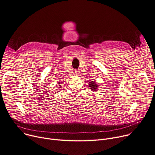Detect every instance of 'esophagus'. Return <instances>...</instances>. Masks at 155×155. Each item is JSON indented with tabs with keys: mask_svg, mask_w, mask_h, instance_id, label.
I'll return each instance as SVG.
<instances>
[{
	"mask_svg": "<svg viewBox=\"0 0 155 155\" xmlns=\"http://www.w3.org/2000/svg\"><path fill=\"white\" fill-rule=\"evenodd\" d=\"M74 75H75L77 76V75H78L80 74V72H79L78 71H77V70H76V71H74Z\"/></svg>",
	"mask_w": 155,
	"mask_h": 155,
	"instance_id": "1",
	"label": "esophagus"
}]
</instances>
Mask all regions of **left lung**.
<instances>
[{
  "label": "left lung",
  "instance_id": "left-lung-1",
  "mask_svg": "<svg viewBox=\"0 0 155 155\" xmlns=\"http://www.w3.org/2000/svg\"><path fill=\"white\" fill-rule=\"evenodd\" d=\"M90 81L88 83V87H90V89L91 90L93 91H97L98 89V85L96 82V81H93L92 80H90Z\"/></svg>",
  "mask_w": 155,
  "mask_h": 155
}]
</instances>
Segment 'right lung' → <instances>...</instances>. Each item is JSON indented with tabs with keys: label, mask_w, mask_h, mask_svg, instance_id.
<instances>
[{
	"label": "right lung",
	"mask_w": 155,
	"mask_h": 155,
	"mask_svg": "<svg viewBox=\"0 0 155 155\" xmlns=\"http://www.w3.org/2000/svg\"><path fill=\"white\" fill-rule=\"evenodd\" d=\"M59 87H59V88H61V87H61V85H59Z\"/></svg>",
	"instance_id": "obj_1"
}]
</instances>
